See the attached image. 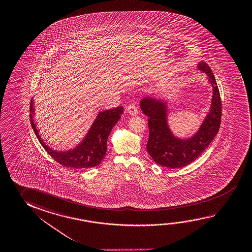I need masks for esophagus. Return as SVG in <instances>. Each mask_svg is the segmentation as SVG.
<instances>
[{"instance_id": "esophagus-1", "label": "esophagus", "mask_w": 252, "mask_h": 252, "mask_svg": "<svg viewBox=\"0 0 252 252\" xmlns=\"http://www.w3.org/2000/svg\"><path fill=\"white\" fill-rule=\"evenodd\" d=\"M126 111L130 115L136 116L138 114V109H137L136 105L135 104H129L127 108H126Z\"/></svg>"}]
</instances>
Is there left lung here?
Wrapping results in <instances>:
<instances>
[{
  "label": "left lung",
  "mask_w": 252,
  "mask_h": 252,
  "mask_svg": "<svg viewBox=\"0 0 252 252\" xmlns=\"http://www.w3.org/2000/svg\"><path fill=\"white\" fill-rule=\"evenodd\" d=\"M205 73L213 88L209 112L203 120L197 132L190 137H178L168 123V101L155 96H145L140 106L149 117V138L147 150L159 165L177 169L190 164L209 146L218 133L221 119V101L215 75L206 62L197 65Z\"/></svg>",
  "instance_id": "left-lung-1"
}]
</instances>
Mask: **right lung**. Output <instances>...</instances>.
<instances>
[{"label":"right lung","instance_id":"1","mask_svg":"<svg viewBox=\"0 0 252 252\" xmlns=\"http://www.w3.org/2000/svg\"><path fill=\"white\" fill-rule=\"evenodd\" d=\"M31 124L37 140L40 142L46 152L54 160L65 167L74 169H87L98 165L103 160L107 149V140L110 132L124 112L122 106L98 112L91 128L83 137L82 141L76 145L74 149L67 150H56L52 149L42 139L35 123V109L33 98L31 101L30 107Z\"/></svg>","mask_w":252,"mask_h":252}]
</instances>
